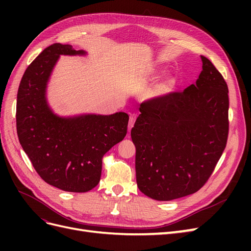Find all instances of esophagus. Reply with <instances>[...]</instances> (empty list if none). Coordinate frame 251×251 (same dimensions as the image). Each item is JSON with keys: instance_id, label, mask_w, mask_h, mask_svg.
Instances as JSON below:
<instances>
[{"instance_id": "esophagus-1", "label": "esophagus", "mask_w": 251, "mask_h": 251, "mask_svg": "<svg viewBox=\"0 0 251 251\" xmlns=\"http://www.w3.org/2000/svg\"><path fill=\"white\" fill-rule=\"evenodd\" d=\"M136 118H137V115H136V114H132V115L130 116V120H128V126H127L128 132H130L131 128L133 127L135 121H136Z\"/></svg>"}]
</instances>
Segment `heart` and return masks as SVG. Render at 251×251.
<instances>
[{
  "mask_svg": "<svg viewBox=\"0 0 251 251\" xmlns=\"http://www.w3.org/2000/svg\"><path fill=\"white\" fill-rule=\"evenodd\" d=\"M175 85H176V78H175L171 74L165 75V76L156 85L155 91H154L155 95L164 96L166 94H169L174 89Z\"/></svg>",
  "mask_w": 251,
  "mask_h": 251,
  "instance_id": "1",
  "label": "heart"
}]
</instances>
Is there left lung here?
<instances>
[{
	"label": "left lung",
	"mask_w": 251,
	"mask_h": 251,
	"mask_svg": "<svg viewBox=\"0 0 251 251\" xmlns=\"http://www.w3.org/2000/svg\"><path fill=\"white\" fill-rule=\"evenodd\" d=\"M201 59L195 85L142 102L131 131L137 186L154 200L198 192L226 147L228 88L210 60Z\"/></svg>",
	"instance_id": "left-lung-1"
}]
</instances>
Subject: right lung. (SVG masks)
<instances>
[{
    "instance_id": "right-lung-1",
    "label": "right lung",
    "mask_w": 251,
    "mask_h": 251,
    "mask_svg": "<svg viewBox=\"0 0 251 251\" xmlns=\"http://www.w3.org/2000/svg\"><path fill=\"white\" fill-rule=\"evenodd\" d=\"M71 45L53 44L28 66L17 100V132L33 168L48 184L86 193L101 176L102 157L123 140L128 115L82 114L63 117L47 101V85L59 55H86Z\"/></svg>"
}]
</instances>
